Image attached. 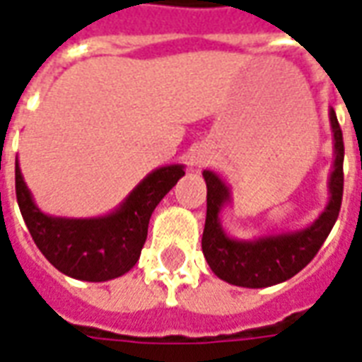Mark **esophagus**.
Here are the masks:
<instances>
[{
	"instance_id": "1",
	"label": "esophagus",
	"mask_w": 362,
	"mask_h": 362,
	"mask_svg": "<svg viewBox=\"0 0 362 362\" xmlns=\"http://www.w3.org/2000/svg\"><path fill=\"white\" fill-rule=\"evenodd\" d=\"M205 163H209V151L205 147H197V149L192 151L189 155V165L192 166H202Z\"/></svg>"
}]
</instances>
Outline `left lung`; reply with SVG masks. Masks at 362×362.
Segmentation results:
<instances>
[{"mask_svg":"<svg viewBox=\"0 0 362 362\" xmlns=\"http://www.w3.org/2000/svg\"><path fill=\"white\" fill-rule=\"evenodd\" d=\"M329 127L334 134V168L329 173V199L318 219L308 227L267 235L252 240L235 238L221 225V211L230 204V188L213 170H204L207 184V217H205L202 250L219 279L236 287L264 288L291 279L318 254L334 228L343 197V134L334 108H329Z\"/></svg>","mask_w":362,"mask_h":362,"instance_id":"1","label":"left lung"}]
</instances>
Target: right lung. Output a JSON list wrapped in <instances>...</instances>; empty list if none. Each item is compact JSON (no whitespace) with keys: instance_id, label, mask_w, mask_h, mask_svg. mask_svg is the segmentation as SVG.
Masks as SVG:
<instances>
[{"instance_id":"1","label":"right lung","mask_w":362,"mask_h":362,"mask_svg":"<svg viewBox=\"0 0 362 362\" xmlns=\"http://www.w3.org/2000/svg\"><path fill=\"white\" fill-rule=\"evenodd\" d=\"M182 176L184 165L155 168L112 213L71 219L44 213L35 204L19 160L15 163L17 204L38 250L67 277L93 283L116 279L137 264L151 215Z\"/></svg>"}]
</instances>
